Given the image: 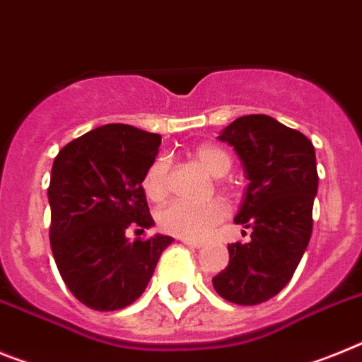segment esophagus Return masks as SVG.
<instances>
[{
    "label": "esophagus",
    "instance_id": "34e87169",
    "mask_svg": "<svg viewBox=\"0 0 362 362\" xmlns=\"http://www.w3.org/2000/svg\"><path fill=\"white\" fill-rule=\"evenodd\" d=\"M181 242H183L185 245L192 247V249H199V247L203 245L202 242H197V240H188V238H183V240H181Z\"/></svg>",
    "mask_w": 362,
    "mask_h": 362
}]
</instances>
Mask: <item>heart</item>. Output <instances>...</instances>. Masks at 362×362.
Instances as JSON below:
<instances>
[{
    "label": "heart",
    "mask_w": 362,
    "mask_h": 362,
    "mask_svg": "<svg viewBox=\"0 0 362 362\" xmlns=\"http://www.w3.org/2000/svg\"><path fill=\"white\" fill-rule=\"evenodd\" d=\"M197 163L212 174L214 177H223L230 166L233 159L223 148L216 144H202L194 151ZM170 165L168 160L159 157L150 165L143 177V190L146 197L153 203H160L168 196ZM225 218V206L212 199L206 203H187L174 202L165 206L157 216V223L165 233L177 238L199 240L206 236L212 228Z\"/></svg>",
    "instance_id": "1"
}]
</instances>
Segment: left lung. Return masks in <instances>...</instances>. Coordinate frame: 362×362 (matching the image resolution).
Here are the masks:
<instances>
[{
	"mask_svg": "<svg viewBox=\"0 0 362 362\" xmlns=\"http://www.w3.org/2000/svg\"><path fill=\"white\" fill-rule=\"evenodd\" d=\"M249 179L234 221L251 242L228 245V265L212 278L221 298L256 305L282 291L295 274L313 230L319 187L311 141L269 115H245L221 132Z\"/></svg>",
	"mask_w": 362,
	"mask_h": 362,
	"instance_id": "left-lung-1",
	"label": "left lung"
}]
</instances>
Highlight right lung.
I'll list each match as a JSON object with an SVG mask.
<instances>
[{"mask_svg":"<svg viewBox=\"0 0 362 362\" xmlns=\"http://www.w3.org/2000/svg\"><path fill=\"white\" fill-rule=\"evenodd\" d=\"M160 135L106 124L71 141L54 157L49 183L51 251L76 300L97 311L122 310L143 295L170 236L126 230L153 225L143 177Z\"/></svg>","mask_w":362,"mask_h":362,"instance_id":"add662e5","label":"right lung"}]
</instances>
